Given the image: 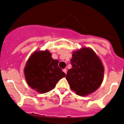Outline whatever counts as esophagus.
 Listing matches in <instances>:
<instances>
[{"mask_svg":"<svg viewBox=\"0 0 124 124\" xmlns=\"http://www.w3.org/2000/svg\"><path fill=\"white\" fill-rule=\"evenodd\" d=\"M62 71H63V72H64V73H66H66H67V70H66V69H64L62 70Z\"/></svg>","mask_w":124,"mask_h":124,"instance_id":"esophagus-1","label":"esophagus"}]
</instances>
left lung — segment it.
Wrapping results in <instances>:
<instances>
[{
    "label": "left lung",
    "instance_id": "left-lung-1",
    "mask_svg": "<svg viewBox=\"0 0 124 124\" xmlns=\"http://www.w3.org/2000/svg\"><path fill=\"white\" fill-rule=\"evenodd\" d=\"M70 64L72 69L66 78L77 95L86 96L98 89L103 80L104 69L91 49L85 47L73 52Z\"/></svg>",
    "mask_w": 124,
    "mask_h": 124
}]
</instances>
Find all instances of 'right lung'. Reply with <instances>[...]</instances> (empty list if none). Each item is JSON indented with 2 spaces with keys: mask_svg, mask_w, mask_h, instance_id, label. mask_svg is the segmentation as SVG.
Segmentation results:
<instances>
[{
  "mask_svg": "<svg viewBox=\"0 0 124 124\" xmlns=\"http://www.w3.org/2000/svg\"><path fill=\"white\" fill-rule=\"evenodd\" d=\"M48 51L35 52L27 62L24 69L26 80L29 87L40 93L49 92L66 74L58 66Z\"/></svg>",
  "mask_w": 124,
  "mask_h": 124,
  "instance_id": "1",
  "label": "right lung"
}]
</instances>
